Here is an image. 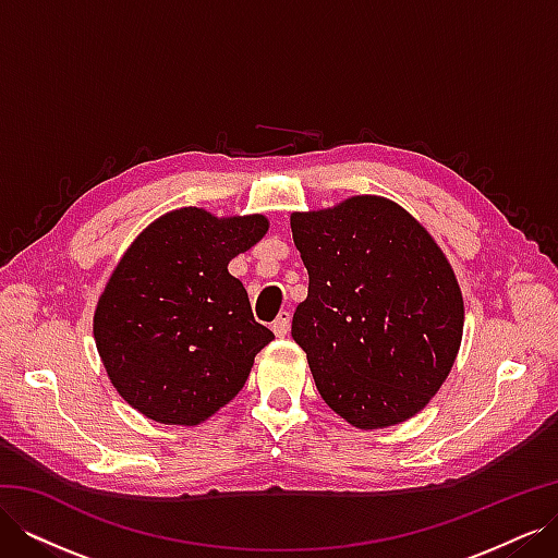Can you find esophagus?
<instances>
[{
  "label": "esophagus",
  "mask_w": 558,
  "mask_h": 558,
  "mask_svg": "<svg viewBox=\"0 0 558 558\" xmlns=\"http://www.w3.org/2000/svg\"><path fill=\"white\" fill-rule=\"evenodd\" d=\"M272 330H275L277 337H286V335H289V330H291V312H281V314L275 318Z\"/></svg>",
  "instance_id": "esophagus-1"
}]
</instances>
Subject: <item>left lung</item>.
Wrapping results in <instances>:
<instances>
[{
    "label": "left lung",
    "mask_w": 558,
    "mask_h": 558,
    "mask_svg": "<svg viewBox=\"0 0 558 558\" xmlns=\"http://www.w3.org/2000/svg\"><path fill=\"white\" fill-rule=\"evenodd\" d=\"M310 291L293 314L320 398L361 430L408 421L449 377L463 295L428 230L396 202L356 195L295 211Z\"/></svg>",
    "instance_id": "8db88e82"
}]
</instances>
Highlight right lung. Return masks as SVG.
<instances>
[{
    "label": "right lung",
    "mask_w": 558,
    "mask_h": 558,
    "mask_svg": "<svg viewBox=\"0 0 558 558\" xmlns=\"http://www.w3.org/2000/svg\"><path fill=\"white\" fill-rule=\"evenodd\" d=\"M263 214L183 207L156 218L99 295L93 335L121 398L167 426H197L242 391L275 340L228 263L263 240Z\"/></svg>",
    "instance_id": "right-lung-1"
}]
</instances>
